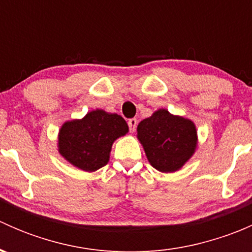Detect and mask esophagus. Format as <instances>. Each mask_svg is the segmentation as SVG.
<instances>
[{"instance_id":"34e87169","label":"esophagus","mask_w":252,"mask_h":252,"mask_svg":"<svg viewBox=\"0 0 252 252\" xmlns=\"http://www.w3.org/2000/svg\"><path fill=\"white\" fill-rule=\"evenodd\" d=\"M128 126H129V130H130V133H134L136 129V126H138V121H136L135 118H131L128 121Z\"/></svg>"}]
</instances>
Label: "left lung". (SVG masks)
I'll list each match as a JSON object with an SVG mask.
<instances>
[{"mask_svg": "<svg viewBox=\"0 0 252 252\" xmlns=\"http://www.w3.org/2000/svg\"><path fill=\"white\" fill-rule=\"evenodd\" d=\"M136 131L150 164L162 173L179 171L196 151L194 122L169 113L166 108L142 119Z\"/></svg>", "mask_w": 252, "mask_h": 252, "instance_id": "8db88e82", "label": "left lung"}]
</instances>
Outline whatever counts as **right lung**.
Here are the masks:
<instances>
[{"label":"right lung","instance_id":"1","mask_svg":"<svg viewBox=\"0 0 252 252\" xmlns=\"http://www.w3.org/2000/svg\"><path fill=\"white\" fill-rule=\"evenodd\" d=\"M128 131L123 117L97 108L81 119L63 123L58 131V152L72 166L95 172L108 163L113 142Z\"/></svg>","mask_w":252,"mask_h":252}]
</instances>
